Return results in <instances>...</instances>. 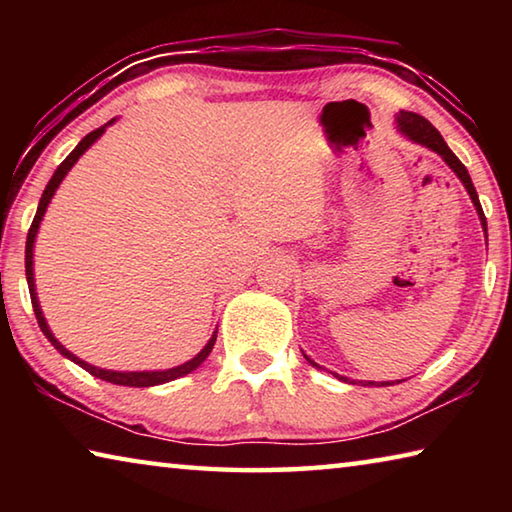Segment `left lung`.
<instances>
[{
	"mask_svg": "<svg viewBox=\"0 0 512 512\" xmlns=\"http://www.w3.org/2000/svg\"><path fill=\"white\" fill-rule=\"evenodd\" d=\"M395 121H397V131H400L404 137H409L411 142H415V144H422V146H427V149H431V151H436L440 158H443L447 164H449V169H452L458 178H461V183H463V187L467 189V194H470V198H472V203H474V207H476V214H479V219H481V225H483V230H485V237H488V223H485V214H483V210H481V203H479V194H476V189H474V185H472V178H470V173H467V169H465V164L456 158V155L452 153V149H449V146L445 144V140H443V135H440L436 128H433L427 119H424L422 115H415V112H406V110H402L400 115L395 117ZM305 359L311 363V366H316V368H320L316 361H311L307 354H305ZM339 377V375H336ZM339 379H343V381H348V377H339ZM348 384H354V381H348ZM368 384H375V381H368ZM366 384V386H368ZM381 384H388V381H381Z\"/></svg>",
	"mask_w": 512,
	"mask_h": 512,
	"instance_id": "obj_1",
	"label": "left lung"
}]
</instances>
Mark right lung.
I'll use <instances>...</instances> for the list:
<instances>
[{
	"instance_id": "1",
	"label": "right lung",
	"mask_w": 512,
	"mask_h": 512,
	"mask_svg": "<svg viewBox=\"0 0 512 512\" xmlns=\"http://www.w3.org/2000/svg\"><path fill=\"white\" fill-rule=\"evenodd\" d=\"M112 121H115V119H110L106 126H101V128H97V131H92V133L85 135L83 140H81L79 144H76V149H74L72 153H69L63 162H60V167L54 171V176H51V180H49L47 187H45V192H42V198H40V203H38V212H36V216H33V223H31V228H29V235H27V255H24V268H27V282H29V293H31V305H33V311H36L38 325H40V329H42V334H45L47 339H49V343L54 345V348H56L60 354H63V357H67L69 361H74V363H79V366H81L83 370H88L90 375L99 377V379H103V381H110V384L146 388V386L167 384V381H173V379H178V377H185V375H189V372H192V370H196L207 357H210V352H212L214 343H216V332L212 334V339L207 341L205 348H203L201 352H198L194 359L185 361L183 366H176V368H169V370H142V372H119V370L97 368V366H92V363H85L83 359L76 357V354L69 352V350L65 348V345H60L56 336L51 334L47 320H45V316H42V309H40V302H38V293H36V282H33V244H36V235H38V228H40L42 216H45V212H47V205L51 203V198H54L58 185L63 183V178L67 176V171L72 169L74 164H76V160H79L81 155H83L85 151H88L94 142L99 140V137L103 135V131H106V128L112 124Z\"/></svg>"
}]
</instances>
